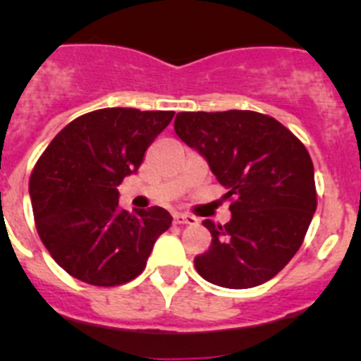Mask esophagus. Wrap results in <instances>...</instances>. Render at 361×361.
I'll list each match as a JSON object with an SVG mask.
<instances>
[{"label":"esophagus","instance_id":"34e87169","mask_svg":"<svg viewBox=\"0 0 361 361\" xmlns=\"http://www.w3.org/2000/svg\"><path fill=\"white\" fill-rule=\"evenodd\" d=\"M175 224H197V216L188 215V213H175Z\"/></svg>","mask_w":361,"mask_h":361}]
</instances>
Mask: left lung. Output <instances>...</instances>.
I'll return each instance as SVG.
<instances>
[{
    "instance_id": "1",
    "label": "left lung",
    "mask_w": 361,
    "mask_h": 361,
    "mask_svg": "<svg viewBox=\"0 0 361 361\" xmlns=\"http://www.w3.org/2000/svg\"><path fill=\"white\" fill-rule=\"evenodd\" d=\"M175 133L197 149L228 190L231 220H204L212 245L195 257L204 280L247 289L279 275L304 242L317 212L314 168L283 124L250 110L180 111Z\"/></svg>"
}]
</instances>
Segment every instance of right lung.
<instances>
[{"label":"right lung","mask_w":361,"mask_h":361,"mask_svg":"<svg viewBox=\"0 0 361 361\" xmlns=\"http://www.w3.org/2000/svg\"><path fill=\"white\" fill-rule=\"evenodd\" d=\"M175 111L103 108L73 119L52 139L30 175L41 242L81 282L114 288L145 271L153 244L171 226L164 208H119L117 186Z\"/></svg>","instance_id":"right-lung-1"}]
</instances>
